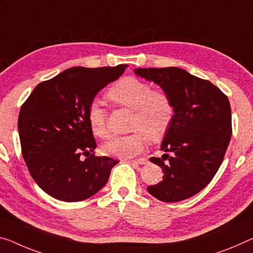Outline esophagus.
I'll return each instance as SVG.
<instances>
[{
    "label": "esophagus",
    "instance_id": "34e87169",
    "mask_svg": "<svg viewBox=\"0 0 253 253\" xmlns=\"http://www.w3.org/2000/svg\"><path fill=\"white\" fill-rule=\"evenodd\" d=\"M131 163H134V164H139V165H146L148 163V159L147 158H139L137 161H131Z\"/></svg>",
    "mask_w": 253,
    "mask_h": 253
}]
</instances>
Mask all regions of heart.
<instances>
[{"mask_svg": "<svg viewBox=\"0 0 253 253\" xmlns=\"http://www.w3.org/2000/svg\"><path fill=\"white\" fill-rule=\"evenodd\" d=\"M107 96L114 103L133 110L131 130L127 135H114L102 146L106 155L120 158L138 156L146 149L147 136L157 140L164 135L173 120L174 107L169 94L163 90H153L145 81L126 77L113 84ZM89 127L96 137L108 135L107 112L100 102H92L88 107Z\"/></svg>", "mask_w": 253, "mask_h": 253, "instance_id": "b5f03b06", "label": "heart"}]
</instances>
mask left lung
I'll return each mask as SVG.
<instances>
[{
	"instance_id": "obj_1",
	"label": "left lung",
	"mask_w": 253,
	"mask_h": 253,
	"mask_svg": "<svg viewBox=\"0 0 253 253\" xmlns=\"http://www.w3.org/2000/svg\"><path fill=\"white\" fill-rule=\"evenodd\" d=\"M134 73L158 84L174 107L161 145L165 154L150 158L164 176L147 190L164 203L188 199L212 180L223 163L232 135L230 102L215 84L183 69L139 68Z\"/></svg>"
}]
</instances>
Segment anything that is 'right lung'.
Listing matches in <instances>:
<instances>
[{"instance_id":"obj_1","label":"right lung","mask_w":253,"mask_h":253,"mask_svg":"<svg viewBox=\"0 0 253 253\" xmlns=\"http://www.w3.org/2000/svg\"><path fill=\"white\" fill-rule=\"evenodd\" d=\"M126 67L64 70L38 84L21 106L18 130L22 156L35 182L50 197L76 203L107 183L119 162L94 156L96 141L87 112L98 91L119 79Z\"/></svg>"}]
</instances>
